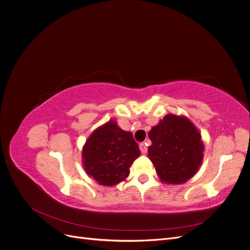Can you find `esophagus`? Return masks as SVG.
Listing matches in <instances>:
<instances>
[{"label": "esophagus", "mask_w": 250, "mask_h": 250, "mask_svg": "<svg viewBox=\"0 0 250 250\" xmlns=\"http://www.w3.org/2000/svg\"><path fill=\"white\" fill-rule=\"evenodd\" d=\"M140 150H141V152L143 154H146L147 153L148 149H147V146H146V143H141L140 144Z\"/></svg>", "instance_id": "esophagus-1"}]
</instances>
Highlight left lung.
Here are the masks:
<instances>
[{
  "instance_id": "obj_1",
  "label": "left lung",
  "mask_w": 250,
  "mask_h": 250,
  "mask_svg": "<svg viewBox=\"0 0 250 250\" xmlns=\"http://www.w3.org/2000/svg\"><path fill=\"white\" fill-rule=\"evenodd\" d=\"M149 139L152 144L148 148V157L162 181L184 184L197 172L204 146L190 120L169 113L152 127Z\"/></svg>"
}]
</instances>
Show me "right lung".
<instances>
[{
  "label": "right lung",
  "instance_id": "add662e5",
  "mask_svg": "<svg viewBox=\"0 0 250 250\" xmlns=\"http://www.w3.org/2000/svg\"><path fill=\"white\" fill-rule=\"evenodd\" d=\"M141 154L131 132L111 120L90 134L82 150L83 166L98 184L111 187L129 175V168Z\"/></svg>",
  "mask_w": 250,
  "mask_h": 250
}]
</instances>
